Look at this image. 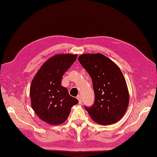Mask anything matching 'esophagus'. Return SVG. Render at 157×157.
<instances>
[{"label": "esophagus", "instance_id": "34e87169", "mask_svg": "<svg viewBox=\"0 0 157 157\" xmlns=\"http://www.w3.org/2000/svg\"><path fill=\"white\" fill-rule=\"evenodd\" d=\"M77 99L79 100V103L80 104V105H82V104L83 103V99H82V97L81 95H78L77 96Z\"/></svg>", "mask_w": 157, "mask_h": 157}]
</instances>
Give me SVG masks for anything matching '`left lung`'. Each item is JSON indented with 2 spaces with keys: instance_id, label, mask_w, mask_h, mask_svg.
Listing matches in <instances>:
<instances>
[{
  "instance_id": "1",
  "label": "left lung",
  "mask_w": 157,
  "mask_h": 157,
  "mask_svg": "<svg viewBox=\"0 0 157 157\" xmlns=\"http://www.w3.org/2000/svg\"><path fill=\"white\" fill-rule=\"evenodd\" d=\"M78 61L92 79L94 102L85 106L90 118L106 125L117 122L129 105V92L125 79L119 67L101 54H86Z\"/></svg>"
}]
</instances>
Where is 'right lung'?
<instances>
[{"label":"right lung","instance_id":"right-lung-1","mask_svg":"<svg viewBox=\"0 0 157 157\" xmlns=\"http://www.w3.org/2000/svg\"><path fill=\"white\" fill-rule=\"evenodd\" d=\"M78 55H56L45 62L35 75L30 86L32 107L37 117L51 125L67 120L78 100L61 86L63 74L76 60Z\"/></svg>","mask_w":157,"mask_h":157}]
</instances>
